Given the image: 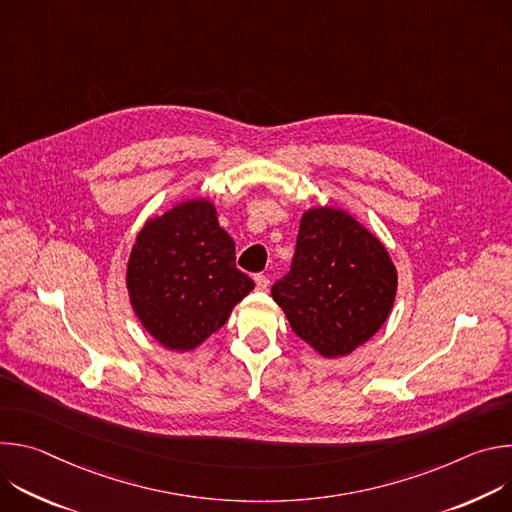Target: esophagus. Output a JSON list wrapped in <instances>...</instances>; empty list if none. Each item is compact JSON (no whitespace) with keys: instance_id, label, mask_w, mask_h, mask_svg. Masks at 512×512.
I'll list each match as a JSON object with an SVG mask.
<instances>
[{"instance_id":"esophagus-1","label":"esophagus","mask_w":512,"mask_h":512,"mask_svg":"<svg viewBox=\"0 0 512 512\" xmlns=\"http://www.w3.org/2000/svg\"><path fill=\"white\" fill-rule=\"evenodd\" d=\"M255 287L259 289V291H265L267 287H269V279H267V275H255Z\"/></svg>"}]
</instances>
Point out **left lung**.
<instances>
[{"instance_id": "1", "label": "left lung", "mask_w": 512, "mask_h": 512, "mask_svg": "<svg viewBox=\"0 0 512 512\" xmlns=\"http://www.w3.org/2000/svg\"><path fill=\"white\" fill-rule=\"evenodd\" d=\"M397 269L385 245L342 208L304 212L289 273L271 296L294 330L324 358L348 356L387 322Z\"/></svg>"}]
</instances>
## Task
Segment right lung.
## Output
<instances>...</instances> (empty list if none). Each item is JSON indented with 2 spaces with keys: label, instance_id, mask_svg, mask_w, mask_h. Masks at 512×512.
Here are the masks:
<instances>
[{
  "label": "right lung",
  "instance_id": "right-lung-1",
  "mask_svg": "<svg viewBox=\"0 0 512 512\" xmlns=\"http://www.w3.org/2000/svg\"><path fill=\"white\" fill-rule=\"evenodd\" d=\"M129 302L164 348L186 352L221 328L255 287L235 265V241L206 198L150 218L127 261Z\"/></svg>",
  "mask_w": 512,
  "mask_h": 512
}]
</instances>
